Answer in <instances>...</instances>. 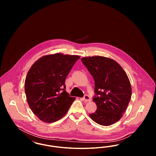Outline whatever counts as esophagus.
Masks as SVG:
<instances>
[{"instance_id": "obj_1", "label": "esophagus", "mask_w": 156, "mask_h": 156, "mask_svg": "<svg viewBox=\"0 0 156 156\" xmlns=\"http://www.w3.org/2000/svg\"><path fill=\"white\" fill-rule=\"evenodd\" d=\"M83 101H85V102H89V101H91V99H90V98L88 95H85L84 97L82 99Z\"/></svg>"}]
</instances>
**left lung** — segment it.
<instances>
[{"mask_svg": "<svg viewBox=\"0 0 156 156\" xmlns=\"http://www.w3.org/2000/svg\"><path fill=\"white\" fill-rule=\"evenodd\" d=\"M81 61L95 81L93 101L97 109L89 114L90 118L102 126L115 123L122 118L132 96L125 71L116 61L105 57H83Z\"/></svg>", "mask_w": 156, "mask_h": 156, "instance_id": "left-lung-1", "label": "left lung"}]
</instances>
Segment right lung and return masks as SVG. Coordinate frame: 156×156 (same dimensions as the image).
I'll list each match as a JSON object with an SVG mask.
<instances>
[{
    "label": "right lung",
    "instance_id": "add662e5",
    "mask_svg": "<svg viewBox=\"0 0 156 156\" xmlns=\"http://www.w3.org/2000/svg\"><path fill=\"white\" fill-rule=\"evenodd\" d=\"M80 58L62 53L46 55L37 59L29 70L24 82L27 102L41 121L52 123L61 119L75 99L66 90L65 81Z\"/></svg>",
    "mask_w": 156,
    "mask_h": 156
}]
</instances>
